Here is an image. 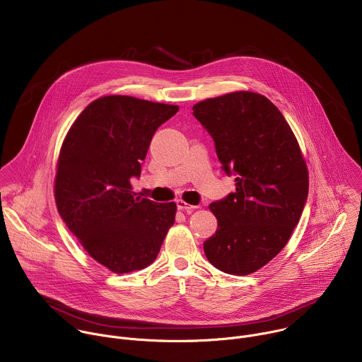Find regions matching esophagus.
<instances>
[{"label": "esophagus", "instance_id": "1", "mask_svg": "<svg viewBox=\"0 0 362 362\" xmlns=\"http://www.w3.org/2000/svg\"><path fill=\"white\" fill-rule=\"evenodd\" d=\"M176 206H177V209H180V211H185V212H187V214H190V212H193V211H196L197 209V206H194V204H187L186 202H183V200H176Z\"/></svg>", "mask_w": 362, "mask_h": 362}]
</instances>
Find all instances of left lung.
<instances>
[{"label":"left lung","mask_w":362,"mask_h":362,"mask_svg":"<svg viewBox=\"0 0 362 362\" xmlns=\"http://www.w3.org/2000/svg\"><path fill=\"white\" fill-rule=\"evenodd\" d=\"M193 116L236 186L209 206L218 229L203 242L204 255L225 274H252L284 249L303 212L308 169L299 144L278 107L257 93L208 98Z\"/></svg>","instance_id":"8db88e82"}]
</instances>
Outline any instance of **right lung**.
Instances as JSON below:
<instances>
[{"label":"right lung","mask_w":362,"mask_h":362,"mask_svg":"<svg viewBox=\"0 0 362 362\" xmlns=\"http://www.w3.org/2000/svg\"><path fill=\"white\" fill-rule=\"evenodd\" d=\"M177 106L130 95H106L81 112L63 143L56 203L69 230L88 255L116 274L156 259L175 223L176 204L136 197L150 141Z\"/></svg>","instance_id":"right-lung-1"}]
</instances>
